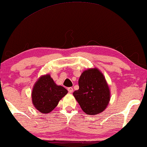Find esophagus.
Listing matches in <instances>:
<instances>
[{"label": "esophagus", "mask_w": 147, "mask_h": 147, "mask_svg": "<svg viewBox=\"0 0 147 147\" xmlns=\"http://www.w3.org/2000/svg\"><path fill=\"white\" fill-rule=\"evenodd\" d=\"M67 90L69 93H72V92H73V91H74V89H73V88H72V87H69L67 88Z\"/></svg>", "instance_id": "obj_1"}]
</instances>
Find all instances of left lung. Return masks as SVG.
Segmentation results:
<instances>
[{
	"label": "left lung",
	"instance_id": "1",
	"mask_svg": "<svg viewBox=\"0 0 147 147\" xmlns=\"http://www.w3.org/2000/svg\"><path fill=\"white\" fill-rule=\"evenodd\" d=\"M79 89L73 94L84 112L97 115L105 109L110 100V90L103 74L97 68L85 70L80 77Z\"/></svg>",
	"mask_w": 147,
	"mask_h": 147
}]
</instances>
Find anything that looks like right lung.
I'll list each match as a JSON object with an SVG mask.
<instances>
[{"instance_id":"obj_1","label":"right lung","mask_w":147,"mask_h":147,"mask_svg":"<svg viewBox=\"0 0 147 147\" xmlns=\"http://www.w3.org/2000/svg\"><path fill=\"white\" fill-rule=\"evenodd\" d=\"M67 90L55 83L49 74L41 76L34 86L32 92V102L42 113H49L67 94Z\"/></svg>"}]
</instances>
